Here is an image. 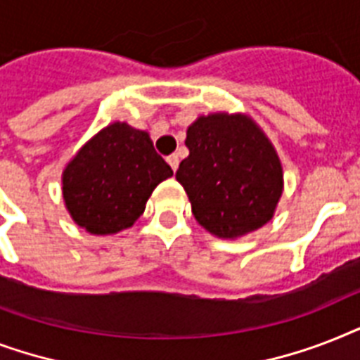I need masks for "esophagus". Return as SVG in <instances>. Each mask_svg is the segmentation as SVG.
I'll list each match as a JSON object with an SVG mask.
<instances>
[{
  "mask_svg": "<svg viewBox=\"0 0 360 360\" xmlns=\"http://www.w3.org/2000/svg\"><path fill=\"white\" fill-rule=\"evenodd\" d=\"M168 164L172 166V169H174V172H177V168H179V157H177V155H169Z\"/></svg>",
  "mask_w": 360,
  "mask_h": 360,
  "instance_id": "1",
  "label": "esophagus"
}]
</instances>
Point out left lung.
<instances>
[{"label":"left lung","mask_w":360,"mask_h":360,"mask_svg":"<svg viewBox=\"0 0 360 360\" xmlns=\"http://www.w3.org/2000/svg\"><path fill=\"white\" fill-rule=\"evenodd\" d=\"M185 146L188 157L175 177L209 233L236 239L273 219L284 188L282 164L248 115H200L186 130Z\"/></svg>","instance_id":"8db88e82"}]
</instances>
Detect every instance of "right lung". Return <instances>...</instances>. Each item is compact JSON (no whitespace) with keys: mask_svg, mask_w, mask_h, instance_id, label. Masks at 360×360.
<instances>
[{"mask_svg":"<svg viewBox=\"0 0 360 360\" xmlns=\"http://www.w3.org/2000/svg\"><path fill=\"white\" fill-rule=\"evenodd\" d=\"M174 172L146 130L115 121L95 134L63 169V200L76 224L112 236L140 219L158 183Z\"/></svg>","mask_w":360,"mask_h":360,"instance_id":"right-lung-1","label":"right lung"}]
</instances>
